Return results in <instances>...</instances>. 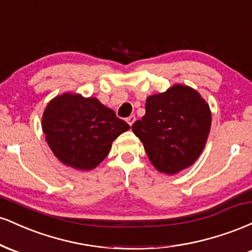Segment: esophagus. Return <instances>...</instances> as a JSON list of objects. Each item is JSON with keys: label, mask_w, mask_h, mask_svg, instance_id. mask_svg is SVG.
<instances>
[{"label": "esophagus", "mask_w": 252, "mask_h": 252, "mask_svg": "<svg viewBox=\"0 0 252 252\" xmlns=\"http://www.w3.org/2000/svg\"><path fill=\"white\" fill-rule=\"evenodd\" d=\"M135 120H136L135 115H131V116H129L128 118H126V122L129 123V126H132V123L135 122Z\"/></svg>", "instance_id": "34e87169"}]
</instances>
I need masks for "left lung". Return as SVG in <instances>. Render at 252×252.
Segmentation results:
<instances>
[{"instance_id":"8db88e82","label":"left lung","mask_w":252,"mask_h":252,"mask_svg":"<svg viewBox=\"0 0 252 252\" xmlns=\"http://www.w3.org/2000/svg\"><path fill=\"white\" fill-rule=\"evenodd\" d=\"M131 128L153 166L175 174L194 163L204 149L211 111L195 90L175 85L147 98L146 115Z\"/></svg>"}]
</instances>
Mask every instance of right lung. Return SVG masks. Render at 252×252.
<instances>
[{"label":"right lung","mask_w":252,"mask_h":252,"mask_svg":"<svg viewBox=\"0 0 252 252\" xmlns=\"http://www.w3.org/2000/svg\"><path fill=\"white\" fill-rule=\"evenodd\" d=\"M130 129L114 110L97 98L65 94L46 106L42 130L54 155L79 170L98 166L109 154L117 136Z\"/></svg>","instance_id":"1"}]
</instances>
